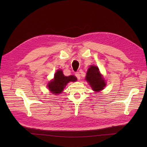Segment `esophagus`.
Returning <instances> with one entry per match:
<instances>
[{
  "instance_id": "34e87169",
  "label": "esophagus",
  "mask_w": 147,
  "mask_h": 147,
  "mask_svg": "<svg viewBox=\"0 0 147 147\" xmlns=\"http://www.w3.org/2000/svg\"><path fill=\"white\" fill-rule=\"evenodd\" d=\"M75 76L77 77V78L78 79V80H80V73L79 72H77L76 74H75Z\"/></svg>"
}]
</instances>
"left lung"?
<instances>
[{"mask_svg":"<svg viewBox=\"0 0 147 147\" xmlns=\"http://www.w3.org/2000/svg\"><path fill=\"white\" fill-rule=\"evenodd\" d=\"M85 80L95 92L104 90L106 86L105 80L100 74L98 67L95 65H91L88 69Z\"/></svg>","mask_w":147,"mask_h":147,"instance_id":"1","label":"left lung"}]
</instances>
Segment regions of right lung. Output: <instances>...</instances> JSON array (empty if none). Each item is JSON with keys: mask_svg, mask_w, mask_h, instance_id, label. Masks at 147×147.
Segmentation results:
<instances>
[{"mask_svg": "<svg viewBox=\"0 0 147 147\" xmlns=\"http://www.w3.org/2000/svg\"><path fill=\"white\" fill-rule=\"evenodd\" d=\"M77 80V77L74 75L66 77L63 74V70H57L54 75V78L48 83L47 86L51 92L57 95L63 92L69 82H74Z\"/></svg>", "mask_w": 147, "mask_h": 147, "instance_id": "obj_1", "label": "right lung"}]
</instances>
